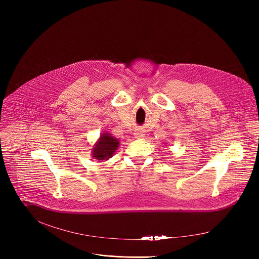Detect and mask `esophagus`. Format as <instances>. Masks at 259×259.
<instances>
[{
  "instance_id": "1",
  "label": "esophagus",
  "mask_w": 259,
  "mask_h": 259,
  "mask_svg": "<svg viewBox=\"0 0 259 259\" xmlns=\"http://www.w3.org/2000/svg\"><path fill=\"white\" fill-rule=\"evenodd\" d=\"M134 135H135V138H138V139H141V138H144V137H145L144 132H143L141 129L135 130V133H134Z\"/></svg>"
}]
</instances>
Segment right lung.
I'll list each match as a JSON object with an SVG mask.
<instances>
[{
  "instance_id": "obj_1",
  "label": "right lung",
  "mask_w": 259,
  "mask_h": 259,
  "mask_svg": "<svg viewBox=\"0 0 259 259\" xmlns=\"http://www.w3.org/2000/svg\"><path fill=\"white\" fill-rule=\"evenodd\" d=\"M119 146L117 139L110 133L104 132L100 137L99 141L95 143L92 149V156L94 159L98 160H107L115 153L116 149Z\"/></svg>"
}]
</instances>
